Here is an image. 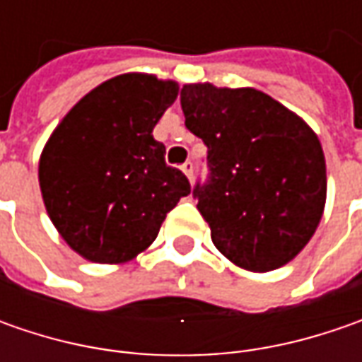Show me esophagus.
Returning <instances> with one entry per match:
<instances>
[{
	"mask_svg": "<svg viewBox=\"0 0 362 362\" xmlns=\"http://www.w3.org/2000/svg\"><path fill=\"white\" fill-rule=\"evenodd\" d=\"M181 169H183V173L187 175L189 181H193V160H185V163L181 165Z\"/></svg>",
	"mask_w": 362,
	"mask_h": 362,
	"instance_id": "esophagus-1",
	"label": "esophagus"
}]
</instances>
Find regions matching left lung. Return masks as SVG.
<instances>
[{
    "instance_id": "1",
    "label": "left lung",
    "mask_w": 362,
    "mask_h": 362,
    "mask_svg": "<svg viewBox=\"0 0 362 362\" xmlns=\"http://www.w3.org/2000/svg\"><path fill=\"white\" fill-rule=\"evenodd\" d=\"M181 108L207 146L209 177L193 197L217 250L250 272L294 259L327 202V163L313 129L256 88L185 84Z\"/></svg>"
}]
</instances>
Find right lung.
Instances as JSON below:
<instances>
[{"label":"right lung","instance_id":"add662e5","mask_svg":"<svg viewBox=\"0 0 362 362\" xmlns=\"http://www.w3.org/2000/svg\"><path fill=\"white\" fill-rule=\"evenodd\" d=\"M177 94L173 80L120 74L88 92L52 132L40 157V189L52 223L82 257L129 262L191 193L153 136Z\"/></svg>","mask_w":362,"mask_h":362}]
</instances>
